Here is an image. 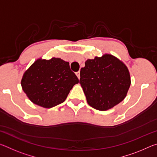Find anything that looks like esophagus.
Masks as SVG:
<instances>
[{
  "label": "esophagus",
  "instance_id": "34e87169",
  "mask_svg": "<svg viewBox=\"0 0 157 157\" xmlns=\"http://www.w3.org/2000/svg\"><path fill=\"white\" fill-rule=\"evenodd\" d=\"M75 74H76L77 77H78V79L80 78V72H79V71H78V72H76Z\"/></svg>",
  "mask_w": 157,
  "mask_h": 157
}]
</instances>
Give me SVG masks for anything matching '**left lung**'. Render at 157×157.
Here are the masks:
<instances>
[{"mask_svg":"<svg viewBox=\"0 0 157 157\" xmlns=\"http://www.w3.org/2000/svg\"><path fill=\"white\" fill-rule=\"evenodd\" d=\"M79 84L88 104L106 111L126 97L131 84L129 70L118 58L109 54L87 59L80 70Z\"/></svg>","mask_w":157,"mask_h":157,"instance_id":"left-lung-1","label":"left lung"}]
</instances>
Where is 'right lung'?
I'll return each mask as SVG.
<instances>
[{
	"mask_svg": "<svg viewBox=\"0 0 157 157\" xmlns=\"http://www.w3.org/2000/svg\"><path fill=\"white\" fill-rule=\"evenodd\" d=\"M78 82L68 62L52 57L36 60L23 74L21 83L34 104L49 109L64 102Z\"/></svg>",
	"mask_w": 157,
	"mask_h": 157,
	"instance_id": "right-lung-1",
	"label": "right lung"
}]
</instances>
